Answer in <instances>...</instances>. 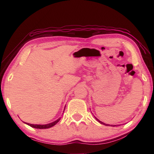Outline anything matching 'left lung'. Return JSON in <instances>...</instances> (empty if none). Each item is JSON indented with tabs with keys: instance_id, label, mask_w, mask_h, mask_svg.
I'll return each instance as SVG.
<instances>
[{
	"instance_id": "obj_1",
	"label": "left lung",
	"mask_w": 154,
	"mask_h": 154,
	"mask_svg": "<svg viewBox=\"0 0 154 154\" xmlns=\"http://www.w3.org/2000/svg\"><path fill=\"white\" fill-rule=\"evenodd\" d=\"M94 118H96V120H97L99 123H100L101 124H103V125H105V126H118V125H110V124H105V123H104V122H102L101 121H100L99 120V119H98V118H96V117L94 116Z\"/></svg>"
}]
</instances>
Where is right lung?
<instances>
[{
	"instance_id": "obj_1",
	"label": "right lung",
	"mask_w": 154,
	"mask_h": 154,
	"mask_svg": "<svg viewBox=\"0 0 154 154\" xmlns=\"http://www.w3.org/2000/svg\"><path fill=\"white\" fill-rule=\"evenodd\" d=\"M65 109V108H64ZM61 118H58L57 120L54 121L53 122H51V123L48 124H29V123H26V122H24L26 124L28 125V126H30L32 128H38V129H46V128H51L52 126H55V125L58 123V122L60 120Z\"/></svg>"
}]
</instances>
